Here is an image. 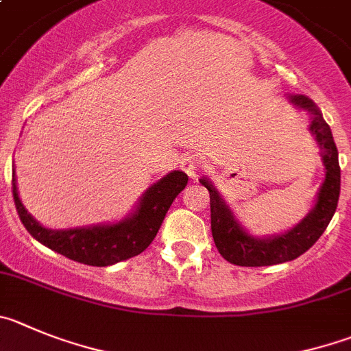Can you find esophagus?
I'll list each match as a JSON object with an SVG mask.
<instances>
[{
    "instance_id": "obj_1",
    "label": "esophagus",
    "mask_w": 351,
    "mask_h": 351,
    "mask_svg": "<svg viewBox=\"0 0 351 351\" xmlns=\"http://www.w3.org/2000/svg\"><path fill=\"white\" fill-rule=\"evenodd\" d=\"M200 167H202V162H200V156H198V154L188 153V154H184V156H182L181 169L184 170V172L188 173V176L191 179H197L198 178Z\"/></svg>"
}]
</instances>
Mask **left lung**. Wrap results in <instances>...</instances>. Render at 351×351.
<instances>
[{"mask_svg": "<svg viewBox=\"0 0 351 351\" xmlns=\"http://www.w3.org/2000/svg\"><path fill=\"white\" fill-rule=\"evenodd\" d=\"M295 108L310 114L308 130L320 147V156L326 167V178L318 188L315 205L304 219L285 233L271 237H254L237 221L231 208L207 178L200 179L202 186L210 193V228L212 237L221 256L237 266H271L287 263L306 252L326 231L336 212L339 189H341V169L337 160V147L334 144L330 127L324 120L320 109L306 95H287Z\"/></svg>", "mask_w": 351, "mask_h": 351, "instance_id": "obj_1", "label": "left lung"}]
</instances>
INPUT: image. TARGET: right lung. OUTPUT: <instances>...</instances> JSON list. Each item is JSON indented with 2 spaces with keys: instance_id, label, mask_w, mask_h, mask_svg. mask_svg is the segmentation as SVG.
I'll return each mask as SVG.
<instances>
[{
  "instance_id": "right-lung-1",
  "label": "right lung",
  "mask_w": 351,
  "mask_h": 351,
  "mask_svg": "<svg viewBox=\"0 0 351 351\" xmlns=\"http://www.w3.org/2000/svg\"><path fill=\"white\" fill-rule=\"evenodd\" d=\"M188 184V176L172 170L165 178L151 184L137 202L136 208L118 223L94 226L50 230L38 223L19 197L17 179H12L15 207L25 230L40 243L73 261L88 266H111L130 259L149 247L172 202Z\"/></svg>"
}]
</instances>
